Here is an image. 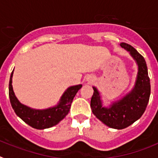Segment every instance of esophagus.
Wrapping results in <instances>:
<instances>
[{
	"label": "esophagus",
	"instance_id": "obj_1",
	"mask_svg": "<svg viewBox=\"0 0 158 158\" xmlns=\"http://www.w3.org/2000/svg\"><path fill=\"white\" fill-rule=\"evenodd\" d=\"M94 77L93 76H91V75H88L87 77V79H86V80L87 81V82H89V83H90V82H93L94 81Z\"/></svg>",
	"mask_w": 158,
	"mask_h": 158
}]
</instances>
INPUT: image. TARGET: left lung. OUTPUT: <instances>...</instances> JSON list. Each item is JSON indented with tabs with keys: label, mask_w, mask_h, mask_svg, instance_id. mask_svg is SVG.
Instances as JSON below:
<instances>
[{
	"label": "left lung",
	"mask_w": 158,
	"mask_h": 158,
	"mask_svg": "<svg viewBox=\"0 0 158 158\" xmlns=\"http://www.w3.org/2000/svg\"><path fill=\"white\" fill-rule=\"evenodd\" d=\"M120 46L129 52L138 65L136 80L132 90L122 98L112 102L109 106H105L100 92L93 87L94 93L90 100L94 116L107 127L117 130L127 128L142 117L150 96V81L144 57L128 44L121 43Z\"/></svg>",
	"instance_id": "left-lung-1"
}]
</instances>
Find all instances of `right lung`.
Wrapping results in <instances>:
<instances>
[{
	"instance_id": "1",
	"label": "right lung",
	"mask_w": 158,
	"mask_h": 158,
	"mask_svg": "<svg viewBox=\"0 0 158 158\" xmlns=\"http://www.w3.org/2000/svg\"><path fill=\"white\" fill-rule=\"evenodd\" d=\"M13 71L11 74L9 84V94L12 107L16 114L24 123L37 130L50 128L58 124L70 111L71 104L82 84L68 87L61 96L58 104L48 109L36 110L22 104L15 95L13 88Z\"/></svg>"
}]
</instances>
